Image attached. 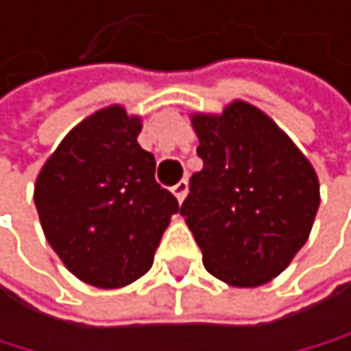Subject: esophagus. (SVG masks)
<instances>
[{"label":"esophagus","mask_w":351,"mask_h":351,"mask_svg":"<svg viewBox=\"0 0 351 351\" xmlns=\"http://www.w3.org/2000/svg\"><path fill=\"white\" fill-rule=\"evenodd\" d=\"M172 195L179 199V202H183V199H186V195H188V181L183 179V181H179L177 186L172 188Z\"/></svg>","instance_id":"obj_1"}]
</instances>
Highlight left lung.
<instances>
[{"instance_id": "1", "label": "left lung", "mask_w": 351, "mask_h": 351, "mask_svg": "<svg viewBox=\"0 0 351 351\" xmlns=\"http://www.w3.org/2000/svg\"><path fill=\"white\" fill-rule=\"evenodd\" d=\"M204 168L190 177L181 215L221 282L260 287L307 242L318 177L291 138L258 107L235 100L221 116H193Z\"/></svg>"}]
</instances>
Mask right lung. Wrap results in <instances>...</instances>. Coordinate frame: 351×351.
Segmentation results:
<instances>
[{"label":"right lung","instance_id":"1","mask_svg":"<svg viewBox=\"0 0 351 351\" xmlns=\"http://www.w3.org/2000/svg\"><path fill=\"white\" fill-rule=\"evenodd\" d=\"M141 118L107 107L66 134L35 181V208L51 248L82 282L125 287L145 276L179 213L138 145Z\"/></svg>","mask_w":351,"mask_h":351}]
</instances>
